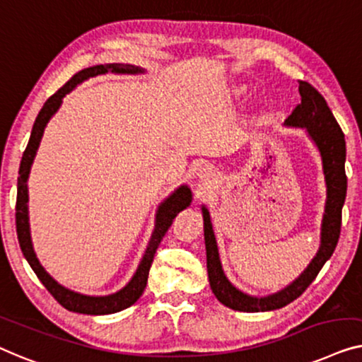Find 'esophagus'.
<instances>
[{
  "label": "esophagus",
  "instance_id": "34e87169",
  "mask_svg": "<svg viewBox=\"0 0 362 362\" xmlns=\"http://www.w3.org/2000/svg\"><path fill=\"white\" fill-rule=\"evenodd\" d=\"M198 175H200L202 180H208V179H210V175H211V170L208 169L206 165L205 167H200V174H198Z\"/></svg>",
  "mask_w": 362,
  "mask_h": 362
}]
</instances>
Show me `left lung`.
I'll use <instances>...</instances> for the list:
<instances>
[{"mask_svg": "<svg viewBox=\"0 0 362 362\" xmlns=\"http://www.w3.org/2000/svg\"><path fill=\"white\" fill-rule=\"evenodd\" d=\"M298 91L302 101L292 111V115L285 119L284 124L288 126V128H302L307 132L315 147L318 149L320 157H322L325 185H327V200H325L322 228H320V246L307 269L293 282H290L287 287H284L276 293L266 295V297L249 295L234 287L230 279L226 277L225 271H223L210 211L206 210V206H202L206 269L211 292L225 307L238 310V312H271V310L282 308L290 302H293L313 282L320 269L332 257L336 244H338L341 210H343L346 188H348V179H346L344 172V134L339 124L336 123L327 101L318 93V90H315L307 81H298Z\"/></svg>", "mask_w": 362, "mask_h": 362, "instance_id": "left-lung-1", "label": "left lung"}]
</instances>
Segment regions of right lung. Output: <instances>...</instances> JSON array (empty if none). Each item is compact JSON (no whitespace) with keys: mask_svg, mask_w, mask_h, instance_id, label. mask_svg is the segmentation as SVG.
Here are the masks:
<instances>
[{"mask_svg":"<svg viewBox=\"0 0 362 362\" xmlns=\"http://www.w3.org/2000/svg\"><path fill=\"white\" fill-rule=\"evenodd\" d=\"M126 74V75H136V74H144L146 70L131 64H101L93 65V67L80 70L78 74H75L57 93H54L50 98L45 101L42 110L39 111L35 123L30 131V137L28 142L26 151L23 154L21 165H19V179H18V198H16V231L21 251L29 262V266L33 267L35 276L39 277V281L44 284V287L49 290L50 295L62 305L64 308L70 310L75 313H83V315H110L121 312V310L131 307L132 303L137 302V298L141 297L144 292L147 276H149L151 264L154 261V254L159 247L162 238L165 236L167 230H169L172 221L177 216V213L185 210L187 206H190L192 203V190L187 185H180L177 190L170 193L164 202L160 203L156 213V223H154V231L151 234L149 244H147L144 256H142L139 266H137L134 276L131 277V281L124 285L123 288L118 292L110 293V295H85L74 292L64 285H60L50 274L42 267V264L39 262L37 256H35L33 239H30V226H29V193H28V179L30 174V167H33L34 157L37 154L40 139L44 136V129L50 118L57 113L60 106H62L64 96L70 93L74 88H77V85L83 83L85 80L96 75H105V74Z\"/></svg>","mask_w":362,"mask_h":362,"instance_id":"right-lung-1","label":"right lung"}]
</instances>
